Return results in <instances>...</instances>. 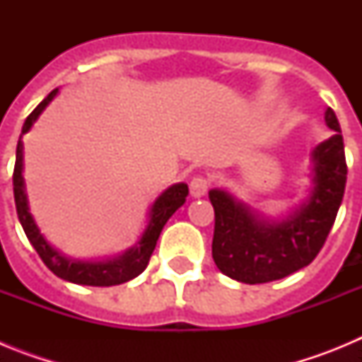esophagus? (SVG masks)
I'll list each match as a JSON object with an SVG mask.
<instances>
[{
	"label": "esophagus",
	"instance_id": "obj_1",
	"mask_svg": "<svg viewBox=\"0 0 362 362\" xmlns=\"http://www.w3.org/2000/svg\"><path fill=\"white\" fill-rule=\"evenodd\" d=\"M210 188V179L204 175H196L190 181V194L194 197H203Z\"/></svg>",
	"mask_w": 362,
	"mask_h": 362
}]
</instances>
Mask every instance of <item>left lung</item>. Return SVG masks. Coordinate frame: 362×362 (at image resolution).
I'll list each match as a JSON object with an SVG mask.
<instances>
[{
    "mask_svg": "<svg viewBox=\"0 0 362 362\" xmlns=\"http://www.w3.org/2000/svg\"><path fill=\"white\" fill-rule=\"evenodd\" d=\"M325 119L335 134L312 152L310 196L288 217L268 221L228 192H209L216 214L212 257L225 276L246 284L270 283L308 267L321 252L348 174L341 127L332 108H326Z\"/></svg>",
    "mask_w": 362,
    "mask_h": 362,
    "instance_id": "left-lung-1",
    "label": "left lung"
}]
</instances>
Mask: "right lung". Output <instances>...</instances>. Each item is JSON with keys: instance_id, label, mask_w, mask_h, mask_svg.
<instances>
[{"instance_id": "1", "label": "right lung", "mask_w": 362, "mask_h": 362, "mask_svg": "<svg viewBox=\"0 0 362 362\" xmlns=\"http://www.w3.org/2000/svg\"><path fill=\"white\" fill-rule=\"evenodd\" d=\"M57 95V88H54L47 98L37 105L34 110L30 112V116L25 119L23 129H21V136L27 134L32 129V124L36 123L41 112L47 108V105L52 101ZM23 143L21 137L18 141V148H16V165H14V175H12V183H14V201L16 210H18L19 223L23 226L25 233H27L28 241L34 246V250L41 257L47 268L52 274H56L62 279L70 281L76 284H86V286H114V284L127 283V281L134 279L141 274L146 268L152 255L156 243L159 239L163 226L166 225V221L170 219L172 214L183 206L188 196V187L185 183L172 185L170 188H166L158 199L153 201L152 209H150V219L146 225L145 232H143L141 239L137 241L136 246L129 248L123 255H117L114 259H107V261H76V259L65 257L63 254L52 248L43 238V233L36 226L34 219H32L30 212H28V201L27 194H25V181H23Z\"/></svg>"}]
</instances>
